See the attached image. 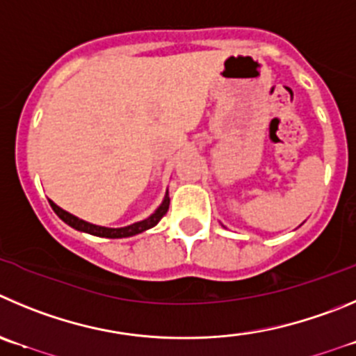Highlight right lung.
<instances>
[{"label":"right lung","instance_id":"obj_1","mask_svg":"<svg viewBox=\"0 0 356 356\" xmlns=\"http://www.w3.org/2000/svg\"><path fill=\"white\" fill-rule=\"evenodd\" d=\"M49 202H51L52 211H54L56 214H58L66 225H70V227L75 228V230H79V232H86V234L96 235V237H107V238L133 237V235L142 234V232H145V230H149V228L156 227V225L159 223V219L167 214L168 205H170V198H168V191H167V195H165V198H163L161 205H159V207L154 211V214L149 216L147 219H144V221H138V223L129 225V227L107 228V227H98V225L88 223V221H84V219H79L77 216H73V214H70V212L63 211V209L58 207V205H56L52 200H49Z\"/></svg>","mask_w":356,"mask_h":356}]
</instances>
